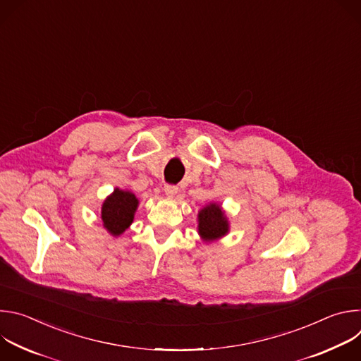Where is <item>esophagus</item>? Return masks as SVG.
I'll return each instance as SVG.
<instances>
[{
    "mask_svg": "<svg viewBox=\"0 0 361 361\" xmlns=\"http://www.w3.org/2000/svg\"><path fill=\"white\" fill-rule=\"evenodd\" d=\"M164 191H166V194H167V195L173 197V195H176V194H177L178 187H177V185H173V184H166V185H164Z\"/></svg>",
    "mask_w": 361,
    "mask_h": 361,
    "instance_id": "1",
    "label": "esophagus"
}]
</instances>
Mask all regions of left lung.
<instances>
[{
	"instance_id": "8db88e82",
	"label": "left lung",
	"mask_w": 361,
	"mask_h": 361,
	"mask_svg": "<svg viewBox=\"0 0 361 361\" xmlns=\"http://www.w3.org/2000/svg\"><path fill=\"white\" fill-rule=\"evenodd\" d=\"M228 231L227 220L220 210V205L210 204L198 214V233L205 240H213Z\"/></svg>"
}]
</instances>
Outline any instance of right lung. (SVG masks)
<instances>
[{
    "instance_id": "1",
    "label": "right lung",
    "mask_w": 361,
    "mask_h": 361,
    "mask_svg": "<svg viewBox=\"0 0 361 361\" xmlns=\"http://www.w3.org/2000/svg\"><path fill=\"white\" fill-rule=\"evenodd\" d=\"M137 204L138 200L133 192L116 188L113 195L102 204L101 219L104 227L113 235H120L133 223Z\"/></svg>"
}]
</instances>
